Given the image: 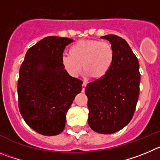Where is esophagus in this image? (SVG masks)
<instances>
[{"label": "esophagus", "mask_w": 160, "mask_h": 160, "mask_svg": "<svg viewBox=\"0 0 160 160\" xmlns=\"http://www.w3.org/2000/svg\"><path fill=\"white\" fill-rule=\"evenodd\" d=\"M86 88V83L85 82H83V84H82V92H84V89Z\"/></svg>", "instance_id": "obj_1"}]
</instances>
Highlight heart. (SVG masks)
<instances>
[{"instance_id": "1", "label": "heart", "mask_w": 160, "mask_h": 160, "mask_svg": "<svg viewBox=\"0 0 160 160\" xmlns=\"http://www.w3.org/2000/svg\"><path fill=\"white\" fill-rule=\"evenodd\" d=\"M114 49L108 41L81 40L69 49V55L62 57L66 71L77 77L82 71L92 80H100L109 72L114 63Z\"/></svg>"}]
</instances>
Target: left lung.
I'll return each instance as SVG.
<instances>
[{"label":"left lung","instance_id":"1","mask_svg":"<svg viewBox=\"0 0 160 160\" xmlns=\"http://www.w3.org/2000/svg\"><path fill=\"white\" fill-rule=\"evenodd\" d=\"M114 49V63L103 78L87 84L88 125L96 132L112 134L132 119L139 99V61L128 44L116 35L101 37Z\"/></svg>","mask_w":160,"mask_h":160}]
</instances>
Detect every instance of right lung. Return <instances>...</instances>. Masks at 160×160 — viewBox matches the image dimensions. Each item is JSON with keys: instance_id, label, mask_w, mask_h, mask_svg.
<instances>
[{"instance_id": "add662e5", "label": "right lung", "mask_w": 160, "mask_h": 160, "mask_svg": "<svg viewBox=\"0 0 160 160\" xmlns=\"http://www.w3.org/2000/svg\"><path fill=\"white\" fill-rule=\"evenodd\" d=\"M72 41L67 37H44L27 51L20 68V112L32 129L44 136L64 131L68 110L82 90V80L69 76L62 64L63 52Z\"/></svg>"}]
</instances>
